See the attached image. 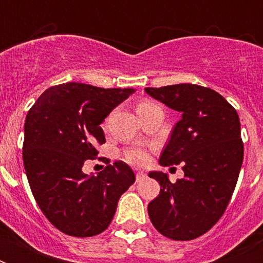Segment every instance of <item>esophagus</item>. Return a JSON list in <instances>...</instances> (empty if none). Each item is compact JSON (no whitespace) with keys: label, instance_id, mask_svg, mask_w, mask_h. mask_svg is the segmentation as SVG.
<instances>
[{"label":"esophagus","instance_id":"obj_1","mask_svg":"<svg viewBox=\"0 0 263 263\" xmlns=\"http://www.w3.org/2000/svg\"><path fill=\"white\" fill-rule=\"evenodd\" d=\"M144 179H147V175L144 172H138L136 173V183H140V181H143Z\"/></svg>","mask_w":263,"mask_h":263}]
</instances>
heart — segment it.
I'll return each instance as SVG.
<instances>
[{
  "label": "heart",
  "instance_id": "1",
  "mask_svg": "<svg viewBox=\"0 0 263 263\" xmlns=\"http://www.w3.org/2000/svg\"><path fill=\"white\" fill-rule=\"evenodd\" d=\"M124 160L127 161L128 164L140 166V165L147 164L148 153L146 152V148L136 146V147L125 150V153H124Z\"/></svg>",
  "mask_w": 263,
  "mask_h": 263
}]
</instances>
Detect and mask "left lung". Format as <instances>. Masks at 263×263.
<instances>
[{
    "label": "left lung",
    "instance_id": "1",
    "mask_svg": "<svg viewBox=\"0 0 263 263\" xmlns=\"http://www.w3.org/2000/svg\"><path fill=\"white\" fill-rule=\"evenodd\" d=\"M144 91L181 115L160 164H183L184 171L176 183L166 173H148L161 185L160 195L148 203V216L164 236L192 240L220 220L232 198L245 153L240 120L212 88L183 83Z\"/></svg>",
    "mask_w": 263,
    "mask_h": 263
}]
</instances>
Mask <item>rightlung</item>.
I'll list each match as a JSON object with an SVG mask.
<instances>
[{
    "instance_id": "obj_1",
    "label": "right lung",
    "mask_w": 263,
    "mask_h": 263,
    "mask_svg": "<svg viewBox=\"0 0 263 263\" xmlns=\"http://www.w3.org/2000/svg\"><path fill=\"white\" fill-rule=\"evenodd\" d=\"M134 88H101L64 83L47 88L24 124L23 162L36 203L46 218L69 236L90 237L113 220L120 196L135 183L123 161L98 175L83 173L86 160L105 143L101 124Z\"/></svg>"
}]
</instances>
